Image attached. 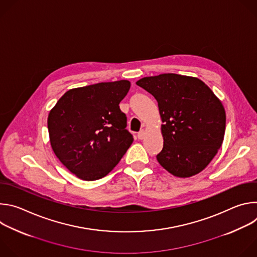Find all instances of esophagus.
I'll return each mask as SVG.
<instances>
[{"label":"esophagus","mask_w":257,"mask_h":257,"mask_svg":"<svg viewBox=\"0 0 257 257\" xmlns=\"http://www.w3.org/2000/svg\"><path fill=\"white\" fill-rule=\"evenodd\" d=\"M144 136H145V131L142 129V130H140L138 133H137V137H138V139H143L144 138Z\"/></svg>","instance_id":"1"}]
</instances>
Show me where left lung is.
<instances>
[{
  "label": "left lung",
  "mask_w": 257,
  "mask_h": 257,
  "mask_svg": "<svg viewBox=\"0 0 257 257\" xmlns=\"http://www.w3.org/2000/svg\"><path fill=\"white\" fill-rule=\"evenodd\" d=\"M136 84L155 96L164 125V148L158 162L176 177L201 172L222 146L225 108L211 89L195 77L168 73Z\"/></svg>",
  "instance_id": "1"
}]
</instances>
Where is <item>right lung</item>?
<instances>
[{
	"label": "right lung",
	"mask_w": 257,
	"mask_h": 257,
	"mask_svg": "<svg viewBox=\"0 0 257 257\" xmlns=\"http://www.w3.org/2000/svg\"><path fill=\"white\" fill-rule=\"evenodd\" d=\"M130 82H101L68 90L51 109L48 129L60 162L85 181L111 172L133 142L120 109Z\"/></svg>",
	"instance_id": "right-lung-1"
}]
</instances>
